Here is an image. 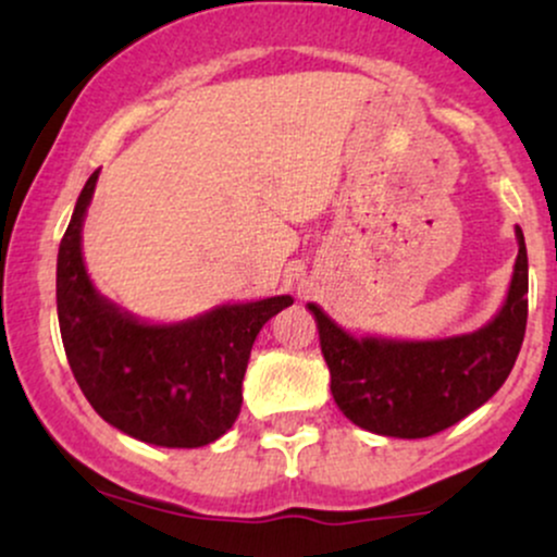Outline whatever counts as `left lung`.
I'll use <instances>...</instances> for the list:
<instances>
[{"instance_id": "1", "label": "left lung", "mask_w": 557, "mask_h": 557, "mask_svg": "<svg viewBox=\"0 0 557 557\" xmlns=\"http://www.w3.org/2000/svg\"><path fill=\"white\" fill-rule=\"evenodd\" d=\"M519 257L503 309L469 335L445 341L354 337L309 304L332 376V398L361 430L419 440L458 424L508 380L529 311V259L521 227Z\"/></svg>"}]
</instances>
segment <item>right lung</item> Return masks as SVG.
<instances>
[{"instance_id": "right-lung-1", "label": "right lung", "mask_w": 557, "mask_h": 557, "mask_svg": "<svg viewBox=\"0 0 557 557\" xmlns=\"http://www.w3.org/2000/svg\"><path fill=\"white\" fill-rule=\"evenodd\" d=\"M99 170L83 185L57 253V314L75 380L101 419L149 445L201 447L235 424L253 341L277 311L274 296L216 306L177 324H146L96 293L81 230Z\"/></svg>"}]
</instances>
